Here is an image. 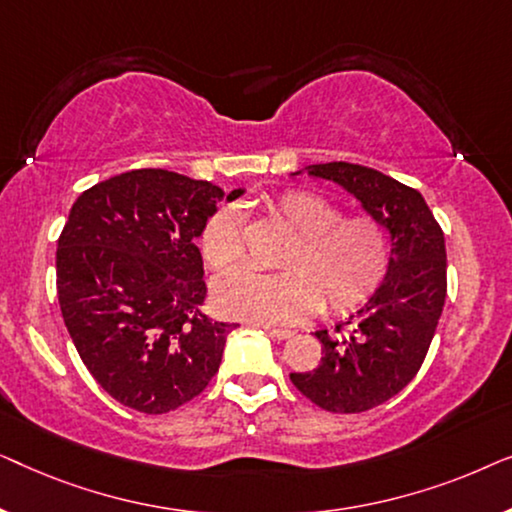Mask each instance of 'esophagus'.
Masks as SVG:
<instances>
[{
    "label": "esophagus",
    "mask_w": 512,
    "mask_h": 512,
    "mask_svg": "<svg viewBox=\"0 0 512 512\" xmlns=\"http://www.w3.org/2000/svg\"><path fill=\"white\" fill-rule=\"evenodd\" d=\"M265 333L275 340H286L293 335V331H289V328H270V326H265Z\"/></svg>",
    "instance_id": "1"
}]
</instances>
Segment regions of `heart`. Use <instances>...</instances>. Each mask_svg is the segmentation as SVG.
<instances>
[{"label":"heart","instance_id":"b5f03b06","mask_svg":"<svg viewBox=\"0 0 512 512\" xmlns=\"http://www.w3.org/2000/svg\"><path fill=\"white\" fill-rule=\"evenodd\" d=\"M291 235L275 275L237 268L214 282L216 310L226 317L282 326L319 312L349 314L368 303L389 275L394 242L375 214L342 216L335 202L312 191H286L268 205ZM244 254V219L233 205L216 209L200 233V256L221 272Z\"/></svg>","mask_w":512,"mask_h":512}]
</instances>
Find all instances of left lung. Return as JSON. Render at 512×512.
Segmentation results:
<instances>
[{
  "mask_svg": "<svg viewBox=\"0 0 512 512\" xmlns=\"http://www.w3.org/2000/svg\"><path fill=\"white\" fill-rule=\"evenodd\" d=\"M307 172L354 193L368 214L387 223L394 242L389 275L368 305L335 333H314L321 363L289 375L319 408L366 412L403 391L422 368L447 296L445 235L422 193L373 167L340 160Z\"/></svg>",
  "mask_w": 512,
  "mask_h": 512,
  "instance_id": "1",
  "label": "left lung"
}]
</instances>
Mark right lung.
Here are the masks:
<instances>
[{"instance_id":"right-lung-1","label":"right lung","mask_w":512,"mask_h":512,"mask_svg":"<svg viewBox=\"0 0 512 512\" xmlns=\"http://www.w3.org/2000/svg\"><path fill=\"white\" fill-rule=\"evenodd\" d=\"M221 198L209 181L146 167L90 186L69 209L55 251L62 319L83 366L125 408L177 410L219 370L235 324L202 312L195 237Z\"/></svg>"}]
</instances>
